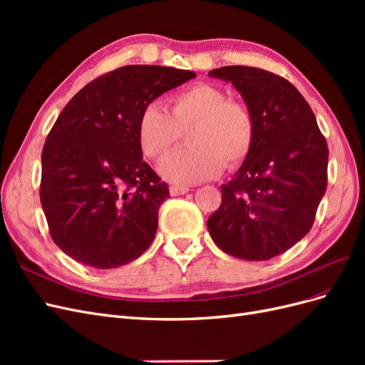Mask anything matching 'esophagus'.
I'll return each instance as SVG.
<instances>
[{"label": "esophagus", "mask_w": 365, "mask_h": 365, "mask_svg": "<svg viewBox=\"0 0 365 365\" xmlns=\"http://www.w3.org/2000/svg\"><path fill=\"white\" fill-rule=\"evenodd\" d=\"M169 190H170L172 196H178V195L187 193L190 189H189V187H184V185H170Z\"/></svg>", "instance_id": "1"}]
</instances>
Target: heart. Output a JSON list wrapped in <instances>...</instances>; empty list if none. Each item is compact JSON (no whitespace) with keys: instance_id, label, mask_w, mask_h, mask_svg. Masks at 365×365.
Returning <instances> with one entry per match:
<instances>
[{"instance_id":"b5f03b06","label":"heart","mask_w":365,"mask_h":365,"mask_svg":"<svg viewBox=\"0 0 365 365\" xmlns=\"http://www.w3.org/2000/svg\"><path fill=\"white\" fill-rule=\"evenodd\" d=\"M187 132V148L161 164L164 178L178 184L215 178L224 164L235 169L244 163L256 141V120L248 105L230 98L225 90L210 83H195L175 93L168 111L158 103L143 109L137 138L143 155L161 161Z\"/></svg>"}]
</instances>
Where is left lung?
I'll return each instance as SVG.
<instances>
[{"mask_svg": "<svg viewBox=\"0 0 365 365\" xmlns=\"http://www.w3.org/2000/svg\"><path fill=\"white\" fill-rule=\"evenodd\" d=\"M244 97L256 120L250 157L208 217L215 244L230 256L268 260L294 247L312 228L327 187L329 149L311 106L284 77L230 65L208 73Z\"/></svg>", "mask_w": 365, "mask_h": 365, "instance_id": "left-lung-1", "label": "left lung"}]
</instances>
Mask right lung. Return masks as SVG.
<instances>
[{"label": "right lung", "mask_w": 365, "mask_h": 365, "mask_svg": "<svg viewBox=\"0 0 365 365\" xmlns=\"http://www.w3.org/2000/svg\"><path fill=\"white\" fill-rule=\"evenodd\" d=\"M195 76L126 65L85 85L62 109L42 149L39 196L50 236L70 257L109 269L150 247L170 195L141 158L137 123L146 105Z\"/></svg>", "instance_id": "add662e5"}]
</instances>
